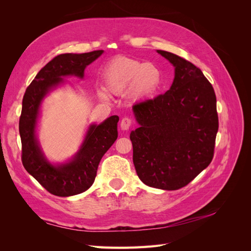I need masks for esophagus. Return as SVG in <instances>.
Wrapping results in <instances>:
<instances>
[{"mask_svg": "<svg viewBox=\"0 0 251 251\" xmlns=\"http://www.w3.org/2000/svg\"><path fill=\"white\" fill-rule=\"evenodd\" d=\"M131 126H132V119L131 118L125 117V118L121 119V123H120L121 130L126 131V130H128V128L131 127Z\"/></svg>", "mask_w": 251, "mask_h": 251, "instance_id": "obj_1", "label": "esophagus"}]
</instances>
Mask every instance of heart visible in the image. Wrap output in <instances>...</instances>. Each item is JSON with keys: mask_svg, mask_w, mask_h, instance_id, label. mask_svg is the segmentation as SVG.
Listing matches in <instances>:
<instances>
[{"mask_svg": "<svg viewBox=\"0 0 251 251\" xmlns=\"http://www.w3.org/2000/svg\"><path fill=\"white\" fill-rule=\"evenodd\" d=\"M103 79L105 87L113 94L120 95L133 90L135 97H143L156 92L161 85L162 76L154 64L119 57L105 68ZM100 97L107 98L103 93Z\"/></svg>", "mask_w": 251, "mask_h": 251, "instance_id": "1", "label": "heart"}]
</instances>
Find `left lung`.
I'll use <instances>...</instances> for the list:
<instances>
[{"instance_id":"obj_1","label":"left lung","mask_w":251,"mask_h":251,"mask_svg":"<svg viewBox=\"0 0 251 251\" xmlns=\"http://www.w3.org/2000/svg\"><path fill=\"white\" fill-rule=\"evenodd\" d=\"M175 67L169 91L133 105L139 127L131 132L133 162L148 186L176 191L214 158L217 98L202 71L174 53L157 50Z\"/></svg>"}]
</instances>
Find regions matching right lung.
<instances>
[{"mask_svg":"<svg viewBox=\"0 0 251 251\" xmlns=\"http://www.w3.org/2000/svg\"><path fill=\"white\" fill-rule=\"evenodd\" d=\"M96 50L81 54L65 53L43 67L26 89L23 97L19 130L22 141V162L25 170L47 191L58 197L86 192L96 177L102 156L117 139L118 116L91 125L77 154L67 163L53 165L44 156L35 135L37 117L44 97L64 82L65 76L83 77L86 67L102 54Z\"/></svg>","mask_w":251,"mask_h":251,"instance_id":"add662e5","label":"right lung"}]
</instances>
